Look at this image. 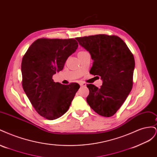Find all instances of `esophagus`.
Listing matches in <instances>:
<instances>
[{"label":"esophagus","instance_id":"34e87169","mask_svg":"<svg viewBox=\"0 0 157 157\" xmlns=\"http://www.w3.org/2000/svg\"><path fill=\"white\" fill-rule=\"evenodd\" d=\"M80 86H82V87H84V86H86V84L85 83V82H80Z\"/></svg>","mask_w":157,"mask_h":157}]
</instances>
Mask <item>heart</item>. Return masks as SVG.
<instances>
[{
	"label": "heart",
	"instance_id": "1",
	"mask_svg": "<svg viewBox=\"0 0 157 157\" xmlns=\"http://www.w3.org/2000/svg\"><path fill=\"white\" fill-rule=\"evenodd\" d=\"M83 52H84V51H80V52H78V54H82V53H83Z\"/></svg>",
	"mask_w": 157,
	"mask_h": 157
}]
</instances>
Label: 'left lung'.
I'll return each mask as SVG.
<instances>
[{"instance_id": "8db88e82", "label": "left lung", "mask_w": 157, "mask_h": 157, "mask_svg": "<svg viewBox=\"0 0 157 157\" xmlns=\"http://www.w3.org/2000/svg\"><path fill=\"white\" fill-rule=\"evenodd\" d=\"M94 60L90 73L101 77L102 86L87 84V103L99 115H115L131 92L135 67L134 56L115 35H96L76 38Z\"/></svg>"}]
</instances>
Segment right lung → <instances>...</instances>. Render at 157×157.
Segmentation results:
<instances>
[{
	"instance_id": "add662e5",
	"label": "right lung",
	"mask_w": 157,
	"mask_h": 157,
	"mask_svg": "<svg viewBox=\"0 0 157 157\" xmlns=\"http://www.w3.org/2000/svg\"><path fill=\"white\" fill-rule=\"evenodd\" d=\"M78 46L73 39H39L23 57V90L36 111L46 119L54 120L64 115L80 88L77 83L64 85L52 79L63 69Z\"/></svg>"
}]
</instances>
